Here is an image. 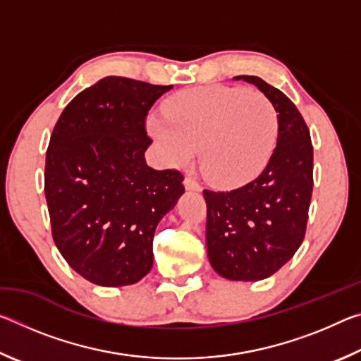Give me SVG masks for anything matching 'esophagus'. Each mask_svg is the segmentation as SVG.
I'll use <instances>...</instances> for the list:
<instances>
[{"mask_svg":"<svg viewBox=\"0 0 361 361\" xmlns=\"http://www.w3.org/2000/svg\"><path fill=\"white\" fill-rule=\"evenodd\" d=\"M185 188L189 189V191H200V185L192 178V176H186V178H185Z\"/></svg>","mask_w":361,"mask_h":361,"instance_id":"1","label":"esophagus"}]
</instances>
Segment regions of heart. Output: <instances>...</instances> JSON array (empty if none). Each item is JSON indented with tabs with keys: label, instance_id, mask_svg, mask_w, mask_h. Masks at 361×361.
Segmentation results:
<instances>
[{
	"label": "heart",
	"instance_id": "obj_1",
	"mask_svg": "<svg viewBox=\"0 0 361 361\" xmlns=\"http://www.w3.org/2000/svg\"><path fill=\"white\" fill-rule=\"evenodd\" d=\"M151 116L148 130L172 164L199 149L200 170L216 186H235L258 175L276 148L279 118L264 94L221 87L189 89Z\"/></svg>",
	"mask_w": 361,
	"mask_h": 361
}]
</instances>
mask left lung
<instances>
[{
  "label": "left lung",
  "mask_w": 361,
  "mask_h": 361,
  "mask_svg": "<svg viewBox=\"0 0 361 361\" xmlns=\"http://www.w3.org/2000/svg\"><path fill=\"white\" fill-rule=\"evenodd\" d=\"M258 87L279 118L277 146L253 181L232 191L204 189L207 253L229 280L271 277L301 247L314 188V148L301 113L282 90L258 76H235Z\"/></svg>",
  "instance_id": "obj_1"
}]
</instances>
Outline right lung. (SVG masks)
<instances>
[{
    "label": "right lung",
    "mask_w": 361,
    "mask_h": 361,
    "mask_svg": "<svg viewBox=\"0 0 361 361\" xmlns=\"http://www.w3.org/2000/svg\"><path fill=\"white\" fill-rule=\"evenodd\" d=\"M172 85L106 76L60 114L46 152L54 242L71 269L100 286L137 283L152 267V237L185 192L178 170H154L146 116Z\"/></svg>",
    "instance_id": "1"
}]
</instances>
